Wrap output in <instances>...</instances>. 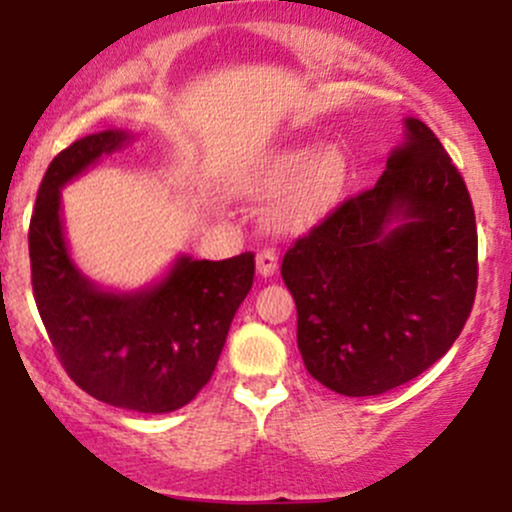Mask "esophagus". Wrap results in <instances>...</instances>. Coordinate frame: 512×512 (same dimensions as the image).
<instances>
[{
	"label": "esophagus",
	"mask_w": 512,
	"mask_h": 512,
	"mask_svg": "<svg viewBox=\"0 0 512 512\" xmlns=\"http://www.w3.org/2000/svg\"><path fill=\"white\" fill-rule=\"evenodd\" d=\"M257 272L260 276H272L276 272V252L272 248L257 250Z\"/></svg>",
	"instance_id": "1"
}]
</instances>
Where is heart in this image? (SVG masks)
Segmentation results:
<instances>
[{"mask_svg":"<svg viewBox=\"0 0 512 512\" xmlns=\"http://www.w3.org/2000/svg\"><path fill=\"white\" fill-rule=\"evenodd\" d=\"M346 182V158L339 149H320L317 142H298L272 154L248 178V195L274 197L267 211L269 226L298 233L320 219L337 202Z\"/></svg>","mask_w":512,"mask_h":512,"instance_id":"heart-1","label":"heart"}]
</instances>
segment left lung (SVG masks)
<instances>
[{
  "label": "left lung",
  "instance_id": "obj_1",
  "mask_svg": "<svg viewBox=\"0 0 512 512\" xmlns=\"http://www.w3.org/2000/svg\"><path fill=\"white\" fill-rule=\"evenodd\" d=\"M404 127L375 187L281 260L305 368L344 397L383 395L424 373L460 337L477 296L467 185L424 122L407 117Z\"/></svg>",
  "mask_w": 512,
  "mask_h": 512
}]
</instances>
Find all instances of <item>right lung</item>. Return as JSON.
<instances>
[{
  "mask_svg": "<svg viewBox=\"0 0 512 512\" xmlns=\"http://www.w3.org/2000/svg\"><path fill=\"white\" fill-rule=\"evenodd\" d=\"M120 129L88 134L45 170L28 228L35 305L60 363L81 390L120 409L166 414L211 380L228 327L255 279V255L221 262L178 257L149 289H98L64 243L60 190L105 154L122 149Z\"/></svg>",
  "mask_w": 512,
  "mask_h": 512,
  "instance_id": "1",
  "label": "right lung"
}]
</instances>
